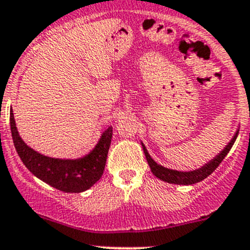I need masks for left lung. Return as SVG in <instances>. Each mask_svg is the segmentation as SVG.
<instances>
[{"label": "left lung", "mask_w": 250, "mask_h": 250, "mask_svg": "<svg viewBox=\"0 0 250 250\" xmlns=\"http://www.w3.org/2000/svg\"><path fill=\"white\" fill-rule=\"evenodd\" d=\"M238 132L239 129L237 130L236 134H234V137L231 139L230 143L226 145V147L224 148V150L221 151L215 158L209 161L207 165H204L203 167L200 168V169L192 170V172H179V170L168 169V168L162 167V166L157 165V163L151 158V156L148 155L147 150H146V147L144 145H143V148H144V153H145L146 161H147L148 166H150V169L151 172L153 173V175L157 176V178L161 179V180L166 181V183L178 184V185H192V184L202 181L203 179H206L207 176L210 175V174L219 167V165L223 162V160L226 157L229 151H230L231 147H232L234 141L237 139Z\"/></svg>", "instance_id": "8db88e82"}]
</instances>
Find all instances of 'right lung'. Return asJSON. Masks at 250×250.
Returning <instances> with one entry per match:
<instances>
[{"mask_svg": "<svg viewBox=\"0 0 250 250\" xmlns=\"http://www.w3.org/2000/svg\"><path fill=\"white\" fill-rule=\"evenodd\" d=\"M9 117L12 138L20 160L30 172L48 185L64 192L78 193L88 190L102 178L112 138V127L103 133L99 143L87 156L78 160H59L47 157L29 147L19 137L13 111Z\"/></svg>", "mask_w": 250, "mask_h": 250, "instance_id": "right-lung-1", "label": "right lung"}]
</instances>
